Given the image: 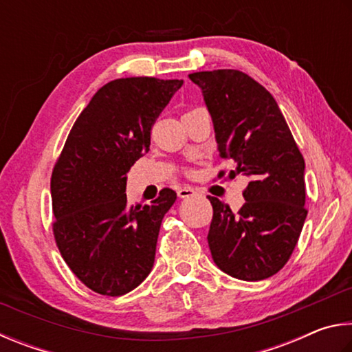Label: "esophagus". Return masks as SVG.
<instances>
[{
	"mask_svg": "<svg viewBox=\"0 0 352 352\" xmlns=\"http://www.w3.org/2000/svg\"><path fill=\"white\" fill-rule=\"evenodd\" d=\"M195 195H198V190L196 188H193V187H182V188H179L177 190V196H179V198H192V196H195Z\"/></svg>",
	"mask_w": 352,
	"mask_h": 352,
	"instance_id": "1",
	"label": "esophagus"
}]
</instances>
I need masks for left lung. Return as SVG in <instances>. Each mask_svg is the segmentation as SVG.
Returning <instances> with one entry per match:
<instances>
[{
	"label": "left lung",
	"mask_w": 352,
	"mask_h": 352,
	"mask_svg": "<svg viewBox=\"0 0 352 352\" xmlns=\"http://www.w3.org/2000/svg\"><path fill=\"white\" fill-rule=\"evenodd\" d=\"M188 77L202 89L219 156L235 166L230 176L250 177L238 212L208 196L213 261L233 278L266 280L287 263L303 229L305 159L272 94L248 74L217 69Z\"/></svg>",
	"instance_id": "obj_1"
}]
</instances>
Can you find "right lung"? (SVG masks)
<instances>
[{"instance_id": "obj_1", "label": "right lung", "mask_w": 352, "mask_h": 352, "mask_svg": "<svg viewBox=\"0 0 352 352\" xmlns=\"http://www.w3.org/2000/svg\"><path fill=\"white\" fill-rule=\"evenodd\" d=\"M182 80L117 78L98 89L71 129L51 177L54 238L86 287L119 297L151 272L171 188L128 207L126 173L150 150L151 128Z\"/></svg>"}]
</instances>
